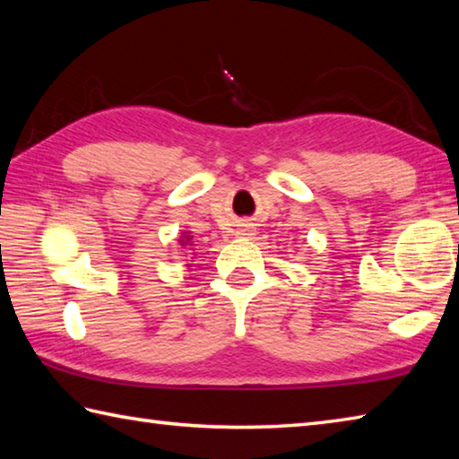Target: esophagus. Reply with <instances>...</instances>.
I'll return each mask as SVG.
<instances>
[{
  "mask_svg": "<svg viewBox=\"0 0 459 459\" xmlns=\"http://www.w3.org/2000/svg\"><path fill=\"white\" fill-rule=\"evenodd\" d=\"M240 235H252V230H242Z\"/></svg>",
  "mask_w": 459,
  "mask_h": 459,
  "instance_id": "1",
  "label": "esophagus"
}]
</instances>
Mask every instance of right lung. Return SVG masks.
<instances>
[{"label": "right lung", "instance_id": "right-lung-1", "mask_svg": "<svg viewBox=\"0 0 459 459\" xmlns=\"http://www.w3.org/2000/svg\"><path fill=\"white\" fill-rule=\"evenodd\" d=\"M187 240H189V238H187ZM181 245H187V242H183V240H181Z\"/></svg>", "mask_w": 459, "mask_h": 459}]
</instances>
